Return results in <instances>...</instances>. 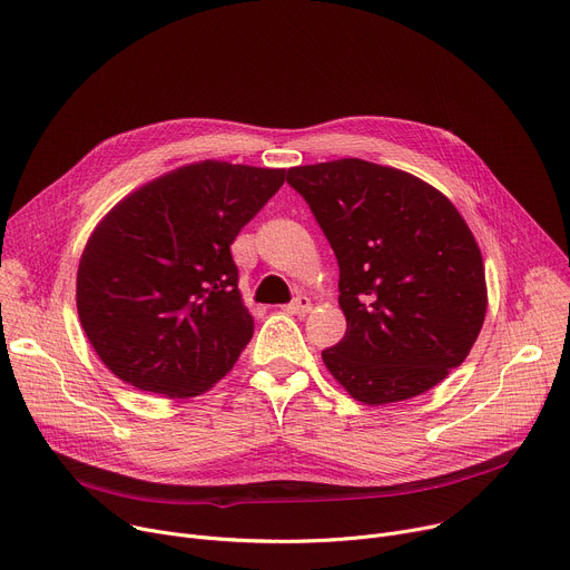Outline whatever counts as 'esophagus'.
Here are the masks:
<instances>
[{
	"label": "esophagus",
	"mask_w": 570,
	"mask_h": 570,
	"mask_svg": "<svg viewBox=\"0 0 570 570\" xmlns=\"http://www.w3.org/2000/svg\"><path fill=\"white\" fill-rule=\"evenodd\" d=\"M309 307H312V303H309L307 296H296L292 303L283 305V309L287 314H305V312H309Z\"/></svg>",
	"instance_id": "34e87169"
}]
</instances>
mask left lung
Segmentation results:
<instances>
[{"label": "left lung", "mask_w": 570, "mask_h": 570, "mask_svg": "<svg viewBox=\"0 0 570 570\" xmlns=\"http://www.w3.org/2000/svg\"><path fill=\"white\" fill-rule=\"evenodd\" d=\"M287 183L340 265L346 335L322 353L335 381L364 405L439 385L487 314L482 253L464 217L425 180L360 158L292 167Z\"/></svg>", "instance_id": "left-lung-1"}]
</instances>
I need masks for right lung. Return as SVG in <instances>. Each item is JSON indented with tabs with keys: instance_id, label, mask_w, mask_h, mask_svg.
Masks as SVG:
<instances>
[{
	"instance_id": "obj_1",
	"label": "right lung",
	"mask_w": 570,
	"mask_h": 570,
	"mask_svg": "<svg viewBox=\"0 0 570 570\" xmlns=\"http://www.w3.org/2000/svg\"><path fill=\"white\" fill-rule=\"evenodd\" d=\"M285 169L202 160L124 197L97 224L77 272V309L99 360L142 392L193 399L253 337L230 244Z\"/></svg>"
}]
</instances>
